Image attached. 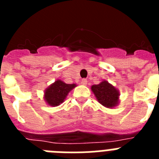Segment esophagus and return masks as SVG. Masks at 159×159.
<instances>
[{
    "instance_id": "34e87169",
    "label": "esophagus",
    "mask_w": 159,
    "mask_h": 159,
    "mask_svg": "<svg viewBox=\"0 0 159 159\" xmlns=\"http://www.w3.org/2000/svg\"><path fill=\"white\" fill-rule=\"evenodd\" d=\"M81 84H82V85H84V86H86L87 84H88V80H87L86 79H83L82 80H81Z\"/></svg>"
}]
</instances>
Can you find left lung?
Listing matches in <instances>:
<instances>
[{
	"mask_svg": "<svg viewBox=\"0 0 159 159\" xmlns=\"http://www.w3.org/2000/svg\"><path fill=\"white\" fill-rule=\"evenodd\" d=\"M91 90L98 102L107 108L116 107L119 103V91L107 80H102L99 84H94Z\"/></svg>",
	"mask_w": 159,
	"mask_h": 159,
	"instance_id": "8db88e82",
	"label": "left lung"
}]
</instances>
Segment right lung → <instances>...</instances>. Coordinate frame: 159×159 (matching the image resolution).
Segmentation results:
<instances>
[{"mask_svg":"<svg viewBox=\"0 0 159 159\" xmlns=\"http://www.w3.org/2000/svg\"><path fill=\"white\" fill-rule=\"evenodd\" d=\"M76 86L75 84H67L60 80H57L44 90L43 99L48 106L57 107L64 102L68 93Z\"/></svg>","mask_w":159,"mask_h":159,"instance_id":"add662e5","label":"right lung"}]
</instances>
